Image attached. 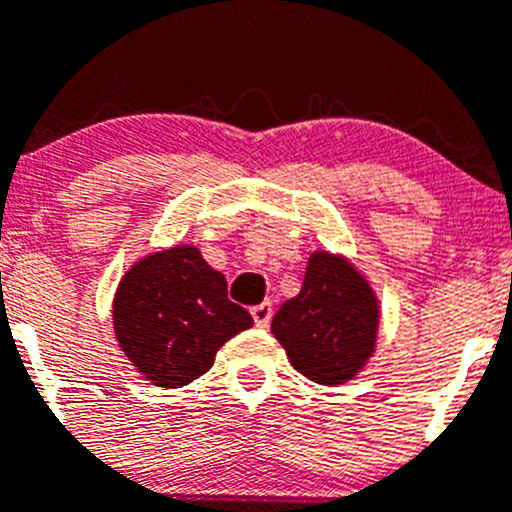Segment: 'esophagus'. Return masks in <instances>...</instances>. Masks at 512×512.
<instances>
[{
    "mask_svg": "<svg viewBox=\"0 0 512 512\" xmlns=\"http://www.w3.org/2000/svg\"><path fill=\"white\" fill-rule=\"evenodd\" d=\"M252 320L257 327H267L272 320V302H260V305L252 307Z\"/></svg>",
    "mask_w": 512,
    "mask_h": 512,
    "instance_id": "esophagus-1",
    "label": "esophagus"
}]
</instances>
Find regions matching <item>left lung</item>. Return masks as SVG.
Instances as JSON below:
<instances>
[{
    "instance_id": "1",
    "label": "left lung",
    "mask_w": 512,
    "mask_h": 512,
    "mask_svg": "<svg viewBox=\"0 0 512 512\" xmlns=\"http://www.w3.org/2000/svg\"><path fill=\"white\" fill-rule=\"evenodd\" d=\"M377 300L365 277L330 252L307 262L300 295L272 317L292 367L320 385H340L365 367L375 350Z\"/></svg>"
}]
</instances>
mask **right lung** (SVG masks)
Returning a JSON list of instances; mask_svg holds the SVG:
<instances>
[{"instance_id": "obj_1", "label": "right lung", "mask_w": 512, "mask_h": 512, "mask_svg": "<svg viewBox=\"0 0 512 512\" xmlns=\"http://www.w3.org/2000/svg\"><path fill=\"white\" fill-rule=\"evenodd\" d=\"M114 335L132 365L157 388H182L205 375L217 350L252 325L227 300V280L190 245L137 262L114 295Z\"/></svg>"}]
</instances>
